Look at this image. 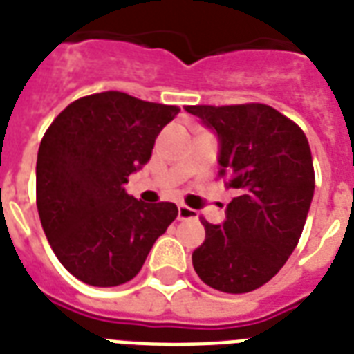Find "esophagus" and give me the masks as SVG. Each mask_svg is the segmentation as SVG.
Listing matches in <instances>:
<instances>
[{"mask_svg": "<svg viewBox=\"0 0 354 354\" xmlns=\"http://www.w3.org/2000/svg\"><path fill=\"white\" fill-rule=\"evenodd\" d=\"M198 215H196L195 209H191V207L183 206V204H180L178 206V219L180 221H189V219H196Z\"/></svg>", "mask_w": 354, "mask_h": 354, "instance_id": "obj_1", "label": "esophagus"}]
</instances>
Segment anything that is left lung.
Returning a JSON list of instances; mask_svg holds the SVG:
<instances>
[{"label":"left lung","instance_id":"obj_1","mask_svg":"<svg viewBox=\"0 0 354 354\" xmlns=\"http://www.w3.org/2000/svg\"><path fill=\"white\" fill-rule=\"evenodd\" d=\"M219 141V176L237 196L226 219H202L206 239L193 250L204 284L247 293L279 273L303 234L315 178L303 129L263 104L189 105Z\"/></svg>","mask_w":354,"mask_h":354}]
</instances>
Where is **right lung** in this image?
I'll use <instances>...</instances> for the list:
<instances>
[{"label": "right lung", "instance_id": "1", "mask_svg": "<svg viewBox=\"0 0 354 354\" xmlns=\"http://www.w3.org/2000/svg\"><path fill=\"white\" fill-rule=\"evenodd\" d=\"M178 113L107 91L72 102L42 137L40 223L59 261L81 282L111 288L131 280L176 219V204L148 206L126 193V183L150 161L156 137Z\"/></svg>", "mask_w": 354, "mask_h": 354}]
</instances>
